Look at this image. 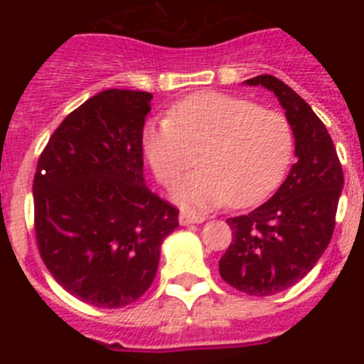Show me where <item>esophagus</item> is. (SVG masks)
<instances>
[{
	"mask_svg": "<svg viewBox=\"0 0 364 364\" xmlns=\"http://www.w3.org/2000/svg\"><path fill=\"white\" fill-rule=\"evenodd\" d=\"M205 217H202V215H195V213H189V211H182L178 217V222L182 224V226H188V224H200V222H204Z\"/></svg>",
	"mask_w": 364,
	"mask_h": 364,
	"instance_id": "esophagus-1",
	"label": "esophagus"
}]
</instances>
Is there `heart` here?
<instances>
[{"mask_svg":"<svg viewBox=\"0 0 364 364\" xmlns=\"http://www.w3.org/2000/svg\"><path fill=\"white\" fill-rule=\"evenodd\" d=\"M144 151L166 186L200 160L204 166L175 188L176 202L215 208L230 200L246 208L281 186L294 156L288 118L252 100L222 92H198L169 109V120L144 129Z\"/></svg>","mask_w":364,"mask_h":364,"instance_id":"b5f03b06","label":"heart"}]
</instances>
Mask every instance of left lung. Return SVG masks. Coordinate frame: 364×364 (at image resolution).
<instances>
[{
	"instance_id": "8db88e82",
	"label": "left lung",
	"mask_w": 364,
	"mask_h": 364,
	"mask_svg": "<svg viewBox=\"0 0 364 364\" xmlns=\"http://www.w3.org/2000/svg\"><path fill=\"white\" fill-rule=\"evenodd\" d=\"M244 83L277 96L294 129L297 162L268 202L228 218L233 240L218 272L242 294L268 297L301 281L321 259L336 228L345 176L326 127L291 87L269 74Z\"/></svg>"
}]
</instances>
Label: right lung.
<instances>
[{"mask_svg": "<svg viewBox=\"0 0 364 364\" xmlns=\"http://www.w3.org/2000/svg\"><path fill=\"white\" fill-rule=\"evenodd\" d=\"M151 92L107 89L58 125L38 160L36 242L63 290L96 308L142 297L178 210L144 182Z\"/></svg>", "mask_w": 364, "mask_h": 364, "instance_id": "1", "label": "right lung"}]
</instances>
